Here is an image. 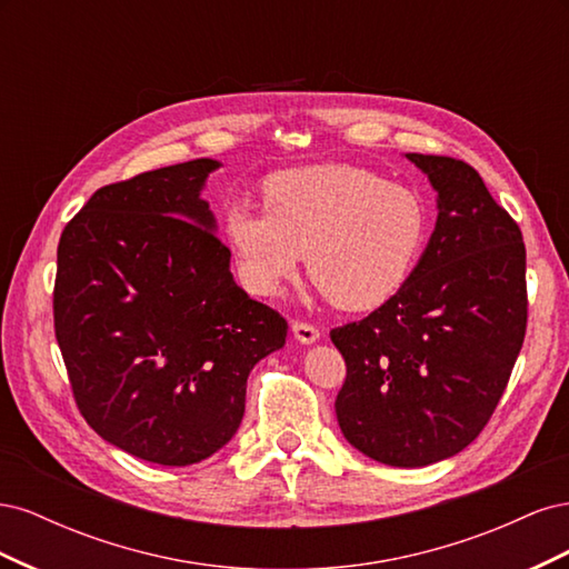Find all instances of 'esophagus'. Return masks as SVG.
<instances>
[{
  "instance_id": "1",
  "label": "esophagus",
  "mask_w": 569,
  "mask_h": 569,
  "mask_svg": "<svg viewBox=\"0 0 569 569\" xmlns=\"http://www.w3.org/2000/svg\"><path fill=\"white\" fill-rule=\"evenodd\" d=\"M291 332H295V339L299 343H316L320 339L318 327L308 325V322H295V325H291Z\"/></svg>"
}]
</instances>
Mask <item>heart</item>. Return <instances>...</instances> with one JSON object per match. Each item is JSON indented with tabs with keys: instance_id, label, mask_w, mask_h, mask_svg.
<instances>
[{
	"instance_id": "1",
	"label": "heart",
	"mask_w": 569,
	"mask_h": 569,
	"mask_svg": "<svg viewBox=\"0 0 569 569\" xmlns=\"http://www.w3.org/2000/svg\"><path fill=\"white\" fill-rule=\"evenodd\" d=\"M263 209L232 206L226 234L242 282L278 295L303 256L313 282L347 311L391 299L418 266L429 213L422 197L349 163L303 166L263 184Z\"/></svg>"
}]
</instances>
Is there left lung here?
Segmentation results:
<instances>
[{
  "mask_svg": "<svg viewBox=\"0 0 569 569\" xmlns=\"http://www.w3.org/2000/svg\"><path fill=\"white\" fill-rule=\"evenodd\" d=\"M437 192L435 232L408 282L330 332L347 360L341 435L391 468L460 453L485 429L527 327L522 232L468 163L406 153Z\"/></svg>",
  "mask_w": 569,
  "mask_h": 569,
  "instance_id": "left-lung-1",
  "label": "left lung"
}]
</instances>
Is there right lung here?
Listing matches in <instances>:
<instances>
[{"mask_svg":"<svg viewBox=\"0 0 569 569\" xmlns=\"http://www.w3.org/2000/svg\"><path fill=\"white\" fill-rule=\"evenodd\" d=\"M197 159L101 187L57 251L54 327L78 408L134 458L184 468L226 446L287 320L237 287Z\"/></svg>","mask_w":569,"mask_h":569,"instance_id":"add662e5","label":"right lung"}]
</instances>
